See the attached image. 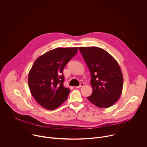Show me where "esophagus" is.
<instances>
[{
    "label": "esophagus",
    "mask_w": 147,
    "mask_h": 147,
    "mask_svg": "<svg viewBox=\"0 0 147 147\" xmlns=\"http://www.w3.org/2000/svg\"><path fill=\"white\" fill-rule=\"evenodd\" d=\"M84 86V84L83 82H81V83H80V86H77V87H76V88H81V87H83Z\"/></svg>",
    "instance_id": "esophagus-1"
}]
</instances>
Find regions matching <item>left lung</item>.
Listing matches in <instances>:
<instances>
[{
	"label": "left lung",
	"mask_w": 147,
	"mask_h": 147,
	"mask_svg": "<svg viewBox=\"0 0 147 147\" xmlns=\"http://www.w3.org/2000/svg\"><path fill=\"white\" fill-rule=\"evenodd\" d=\"M79 50L91 74L92 95L87 99L100 108H107L119 99L123 78L117 61L106 51L97 47H80Z\"/></svg>",
	"instance_id": "8db88e82"
}]
</instances>
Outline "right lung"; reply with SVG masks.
I'll list each match as a JSON object with an SVG mask.
<instances>
[{"instance_id":"right-lung-1","label":"right lung","mask_w":147,"mask_h":147,"mask_svg":"<svg viewBox=\"0 0 147 147\" xmlns=\"http://www.w3.org/2000/svg\"><path fill=\"white\" fill-rule=\"evenodd\" d=\"M78 48L49 51L34 62L28 74V86L34 99L48 110L57 108L67 98L70 89L63 86V69Z\"/></svg>"}]
</instances>
